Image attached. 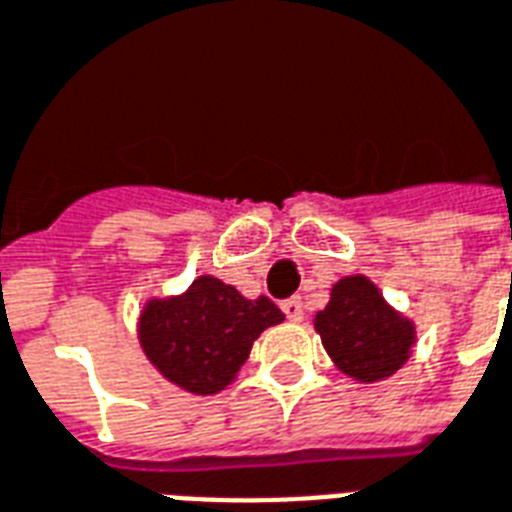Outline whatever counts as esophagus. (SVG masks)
<instances>
[{
  "label": "esophagus",
  "instance_id": "esophagus-1",
  "mask_svg": "<svg viewBox=\"0 0 512 512\" xmlns=\"http://www.w3.org/2000/svg\"><path fill=\"white\" fill-rule=\"evenodd\" d=\"M283 312H285V318L293 320V323H301L304 320V304H301V299H285L283 301Z\"/></svg>",
  "mask_w": 512,
  "mask_h": 512
}]
</instances>
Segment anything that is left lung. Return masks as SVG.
Wrapping results in <instances>:
<instances>
[{
  "label": "left lung",
  "mask_w": 512,
  "mask_h": 512,
  "mask_svg": "<svg viewBox=\"0 0 512 512\" xmlns=\"http://www.w3.org/2000/svg\"><path fill=\"white\" fill-rule=\"evenodd\" d=\"M315 331L342 374L355 382H379L398 371L417 342V328L392 310L368 277H342L331 288L326 310L315 315Z\"/></svg>",
  "instance_id": "1"
}]
</instances>
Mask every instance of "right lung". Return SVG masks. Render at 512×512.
Returning <instances> with one entry per match:
<instances>
[{
    "mask_svg": "<svg viewBox=\"0 0 512 512\" xmlns=\"http://www.w3.org/2000/svg\"><path fill=\"white\" fill-rule=\"evenodd\" d=\"M283 320L267 296L245 299L235 285L202 275L178 296L146 301L138 342L168 382L194 395H216L235 382L261 331Z\"/></svg>",
    "mask_w": 512,
    "mask_h": 512,
    "instance_id": "1",
    "label": "right lung"
}]
</instances>
